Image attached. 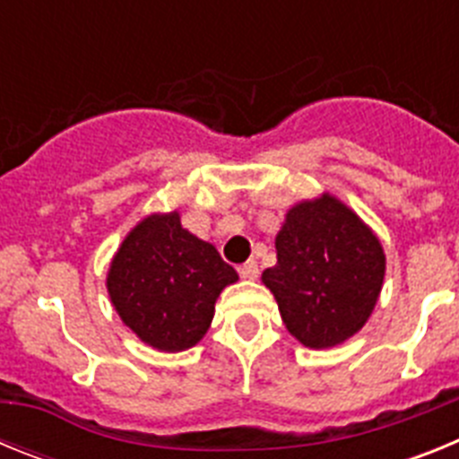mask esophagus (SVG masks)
<instances>
[{
  "label": "esophagus",
  "mask_w": 459,
  "mask_h": 459,
  "mask_svg": "<svg viewBox=\"0 0 459 459\" xmlns=\"http://www.w3.org/2000/svg\"><path fill=\"white\" fill-rule=\"evenodd\" d=\"M238 273H241V278H246V280H255L259 275L257 262H255V259H248L246 264L238 266Z\"/></svg>",
  "instance_id": "obj_1"
}]
</instances>
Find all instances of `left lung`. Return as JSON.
I'll use <instances>...</instances> for the list:
<instances>
[{"label":"left lung","mask_w":459,"mask_h":459,"mask_svg":"<svg viewBox=\"0 0 459 459\" xmlns=\"http://www.w3.org/2000/svg\"><path fill=\"white\" fill-rule=\"evenodd\" d=\"M275 253L262 282L299 342L328 350L366 326L384 287L386 255L356 211L331 193L299 202L285 213Z\"/></svg>","instance_id":"obj_1"}]
</instances>
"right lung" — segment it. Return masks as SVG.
Masks as SVG:
<instances>
[{"mask_svg":"<svg viewBox=\"0 0 459 459\" xmlns=\"http://www.w3.org/2000/svg\"><path fill=\"white\" fill-rule=\"evenodd\" d=\"M238 273L216 246L181 225L179 211L152 213L126 234L109 262V301L121 322L158 351H184L209 331L216 301Z\"/></svg>","mask_w":459,"mask_h":459,"instance_id":"obj_1","label":"right lung"}]
</instances>
